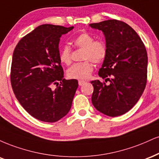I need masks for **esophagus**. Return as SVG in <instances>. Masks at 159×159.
<instances>
[{
    "instance_id": "34e87169",
    "label": "esophagus",
    "mask_w": 159,
    "mask_h": 159,
    "mask_svg": "<svg viewBox=\"0 0 159 159\" xmlns=\"http://www.w3.org/2000/svg\"><path fill=\"white\" fill-rule=\"evenodd\" d=\"M86 83V81H85V80H79V82H78V83H79V85H83L84 83Z\"/></svg>"
}]
</instances>
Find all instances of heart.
<instances>
[{
	"label": "heart",
	"instance_id": "1",
	"mask_svg": "<svg viewBox=\"0 0 159 159\" xmlns=\"http://www.w3.org/2000/svg\"><path fill=\"white\" fill-rule=\"evenodd\" d=\"M72 42L77 48L84 50L82 59L85 61L73 65L67 72L68 77L77 80L87 79L94 69L90 61L96 64L102 62L107 56V47L103 41L94 40L92 35L85 32L76 36ZM70 47L68 45L63 47L59 53L61 62L70 65L72 61Z\"/></svg>",
	"mask_w": 159,
	"mask_h": 159
}]
</instances>
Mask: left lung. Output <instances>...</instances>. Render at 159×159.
<instances>
[{
  "instance_id": "left-lung-1",
  "label": "left lung",
  "mask_w": 159,
  "mask_h": 159,
  "mask_svg": "<svg viewBox=\"0 0 159 159\" xmlns=\"http://www.w3.org/2000/svg\"><path fill=\"white\" fill-rule=\"evenodd\" d=\"M89 25L103 32L107 47V56L98 72L105 82H91L94 87L91 102L104 115L120 116L137 103L146 87V48L138 33L124 21L112 19Z\"/></svg>"
}]
</instances>
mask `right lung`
Here are the masks:
<instances>
[{
  "label": "right lung",
  "mask_w": 159,
  "mask_h": 159,
  "mask_svg": "<svg viewBox=\"0 0 159 159\" xmlns=\"http://www.w3.org/2000/svg\"><path fill=\"white\" fill-rule=\"evenodd\" d=\"M73 28L39 26L20 39L13 52V92L24 109L41 121L57 122L71 108L78 81L64 79L59 43L61 35Z\"/></svg>",
  "instance_id": "add662e5"
}]
</instances>
